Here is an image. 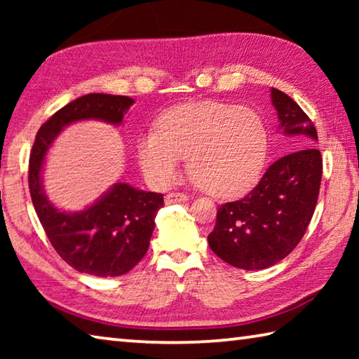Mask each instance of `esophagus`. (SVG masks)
Masks as SVG:
<instances>
[{
  "instance_id": "34e87169",
  "label": "esophagus",
  "mask_w": 359,
  "mask_h": 359,
  "mask_svg": "<svg viewBox=\"0 0 359 359\" xmlns=\"http://www.w3.org/2000/svg\"><path fill=\"white\" fill-rule=\"evenodd\" d=\"M188 196L185 193H179V191H174V193H169L166 194V204H174V203H184L187 201Z\"/></svg>"
}]
</instances>
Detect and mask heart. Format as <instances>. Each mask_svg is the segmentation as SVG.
<instances>
[{
    "mask_svg": "<svg viewBox=\"0 0 359 359\" xmlns=\"http://www.w3.org/2000/svg\"><path fill=\"white\" fill-rule=\"evenodd\" d=\"M267 133L259 115L222 101L188 102L158 120V131L144 133L137 158L151 185L169 187L187 156L188 171L215 196H236L261 172Z\"/></svg>",
    "mask_w": 359,
    "mask_h": 359,
    "instance_id": "1",
    "label": "heart"
}]
</instances>
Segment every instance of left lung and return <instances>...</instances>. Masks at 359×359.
Segmentation results:
<instances>
[{"label": "left lung", "instance_id": "8db88e82", "mask_svg": "<svg viewBox=\"0 0 359 359\" xmlns=\"http://www.w3.org/2000/svg\"><path fill=\"white\" fill-rule=\"evenodd\" d=\"M278 128L302 147L278 158L258 185L239 201L217 210L209 247L224 263L245 271L266 269L293 252L317 205L323 161L317 130L306 112L277 88H271Z\"/></svg>", "mask_w": 359, "mask_h": 359}]
</instances>
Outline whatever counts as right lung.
<instances>
[{
	"mask_svg": "<svg viewBox=\"0 0 359 359\" xmlns=\"http://www.w3.org/2000/svg\"><path fill=\"white\" fill-rule=\"evenodd\" d=\"M133 102L128 96L104 93L71 101L41 126L29 155V194L47 238L66 263L90 276H123L144 258L163 194L115 184L87 209L65 212L46 196L42 169L48 149L66 126L81 120L120 125Z\"/></svg>",
	"mask_w": 359,
	"mask_h": 359,
	"instance_id": "obj_1",
	"label": "right lung"
}]
</instances>
